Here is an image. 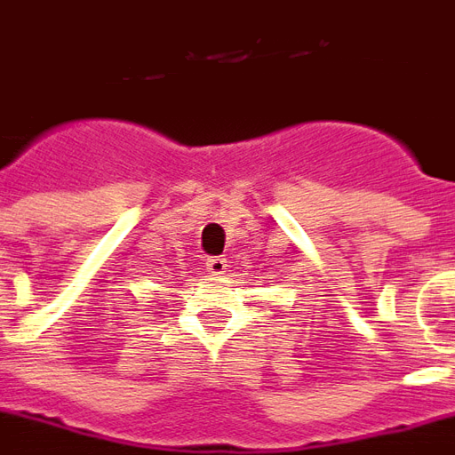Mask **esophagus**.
Instances as JSON below:
<instances>
[{
	"label": "esophagus",
	"mask_w": 455,
	"mask_h": 455,
	"mask_svg": "<svg viewBox=\"0 0 455 455\" xmlns=\"http://www.w3.org/2000/svg\"><path fill=\"white\" fill-rule=\"evenodd\" d=\"M206 270H209V275H225L228 273V260L220 259V256H211L206 260Z\"/></svg>",
	"instance_id": "34e87169"
}]
</instances>
